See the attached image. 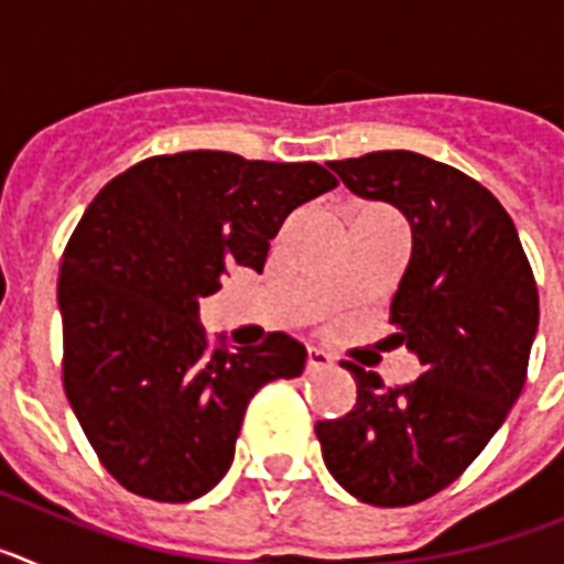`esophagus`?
I'll use <instances>...</instances> for the list:
<instances>
[{
    "label": "esophagus",
    "instance_id": "34e87169",
    "mask_svg": "<svg viewBox=\"0 0 564 564\" xmlns=\"http://www.w3.org/2000/svg\"><path fill=\"white\" fill-rule=\"evenodd\" d=\"M327 367H333V358L327 356L325 350H318V347H311V350H307V372L327 370Z\"/></svg>",
    "mask_w": 564,
    "mask_h": 564
}]
</instances>
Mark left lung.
I'll use <instances>...</instances> for the list:
<instances>
[{
    "label": "left lung",
    "instance_id": "8db88e82",
    "mask_svg": "<svg viewBox=\"0 0 564 564\" xmlns=\"http://www.w3.org/2000/svg\"><path fill=\"white\" fill-rule=\"evenodd\" d=\"M327 166L352 194L410 220L390 325L423 372L392 390L344 364L356 406L318 421L316 437L327 471L356 500L412 506L455 482L520 398L540 325L536 282L508 212L468 174L406 149Z\"/></svg>",
    "mask_w": 564,
    "mask_h": 564
}]
</instances>
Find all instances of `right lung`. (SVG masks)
I'll return each instance as SVG.
<instances>
[{
    "instance_id": "obj_1",
    "label": "right lung",
    "mask_w": 564,
    "mask_h": 564,
    "mask_svg": "<svg viewBox=\"0 0 564 564\" xmlns=\"http://www.w3.org/2000/svg\"><path fill=\"white\" fill-rule=\"evenodd\" d=\"M338 181L318 163L158 154L109 181L64 248V392L89 446L132 495L188 502L234 460L259 387L305 370L288 333L214 344L200 299L228 268L262 271L288 214Z\"/></svg>"
}]
</instances>
